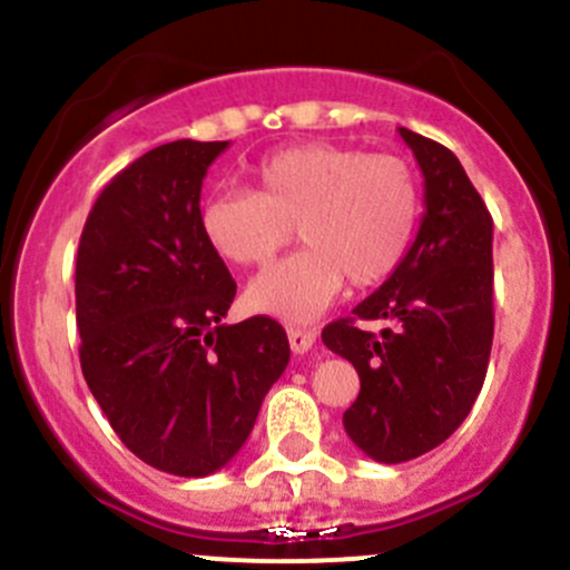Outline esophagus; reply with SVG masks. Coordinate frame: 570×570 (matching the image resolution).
<instances>
[{"instance_id":"obj_1","label":"esophagus","mask_w":570,"mask_h":570,"mask_svg":"<svg viewBox=\"0 0 570 570\" xmlns=\"http://www.w3.org/2000/svg\"><path fill=\"white\" fill-rule=\"evenodd\" d=\"M286 336H289L292 353H308L317 342V333L312 327H286Z\"/></svg>"}]
</instances>
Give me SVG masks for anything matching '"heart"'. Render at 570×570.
Wrapping results in <instances>:
<instances>
[{"label":"heart","instance_id":"b5f03b06","mask_svg":"<svg viewBox=\"0 0 570 570\" xmlns=\"http://www.w3.org/2000/svg\"><path fill=\"white\" fill-rule=\"evenodd\" d=\"M198 220L209 248L237 267L267 264L297 228L308 248L258 275L245 303L269 317L308 322L347 278L366 289L400 267L419 223V178L396 154L303 142L258 163L256 193H212Z\"/></svg>","mask_w":570,"mask_h":570}]
</instances>
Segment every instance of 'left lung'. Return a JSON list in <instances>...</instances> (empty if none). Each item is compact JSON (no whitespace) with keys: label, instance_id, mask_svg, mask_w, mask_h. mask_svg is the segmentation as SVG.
<instances>
[{"label":"left lung","instance_id":"left-lung-1","mask_svg":"<svg viewBox=\"0 0 570 570\" xmlns=\"http://www.w3.org/2000/svg\"><path fill=\"white\" fill-rule=\"evenodd\" d=\"M400 137L424 176L416 239L353 317L322 331L358 372L344 430L377 463L413 461L461 428L493 342L491 212L450 148L402 126Z\"/></svg>","mask_w":570,"mask_h":570}]
</instances>
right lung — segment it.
<instances>
[{"mask_svg":"<svg viewBox=\"0 0 570 570\" xmlns=\"http://www.w3.org/2000/svg\"><path fill=\"white\" fill-rule=\"evenodd\" d=\"M228 140L151 148L101 189L77 253L79 364L118 439L176 476L223 469L289 364L269 317L223 325L237 284L200 232Z\"/></svg>","mask_w":570,"mask_h":570,"instance_id":"right-lung-1","label":"right lung"}]
</instances>
